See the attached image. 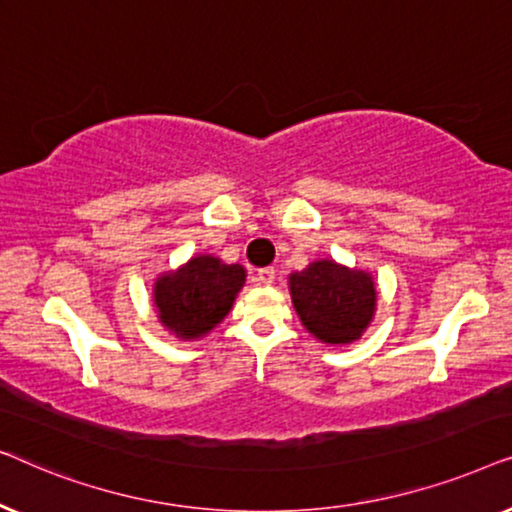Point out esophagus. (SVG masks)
<instances>
[{
  "label": "esophagus",
  "mask_w": 512,
  "mask_h": 512,
  "mask_svg": "<svg viewBox=\"0 0 512 512\" xmlns=\"http://www.w3.org/2000/svg\"><path fill=\"white\" fill-rule=\"evenodd\" d=\"M256 282L263 284V286L275 284V268H261V270H256Z\"/></svg>",
  "instance_id": "esophagus-1"
}]
</instances>
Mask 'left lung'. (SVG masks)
I'll use <instances>...</instances> for the list:
<instances>
[{
    "label": "left lung",
    "instance_id": "8db88e82",
    "mask_svg": "<svg viewBox=\"0 0 512 512\" xmlns=\"http://www.w3.org/2000/svg\"><path fill=\"white\" fill-rule=\"evenodd\" d=\"M289 291L303 326L326 345L359 340L377 307L373 275L349 270L328 258L291 272Z\"/></svg>",
    "mask_w": 512,
    "mask_h": 512
}]
</instances>
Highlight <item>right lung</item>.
<instances>
[{
	"label": "right lung",
	"instance_id": "add662e5",
	"mask_svg": "<svg viewBox=\"0 0 512 512\" xmlns=\"http://www.w3.org/2000/svg\"><path fill=\"white\" fill-rule=\"evenodd\" d=\"M244 279L247 270L242 265H228L209 254L193 256L153 284V305L160 324L181 340L202 338L226 319Z\"/></svg>",
	"mask_w": 512,
	"mask_h": 512
}]
</instances>
